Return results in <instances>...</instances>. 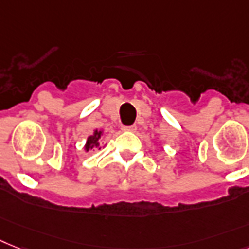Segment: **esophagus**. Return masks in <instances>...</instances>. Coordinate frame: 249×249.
I'll return each instance as SVG.
<instances>
[{
	"label": "esophagus",
	"mask_w": 249,
	"mask_h": 249,
	"mask_svg": "<svg viewBox=\"0 0 249 249\" xmlns=\"http://www.w3.org/2000/svg\"><path fill=\"white\" fill-rule=\"evenodd\" d=\"M121 129L124 131H135L137 130V126L135 125H124Z\"/></svg>",
	"instance_id": "esophagus-1"
}]
</instances>
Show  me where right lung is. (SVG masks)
Segmentation results:
<instances>
[{
  "mask_svg": "<svg viewBox=\"0 0 249 249\" xmlns=\"http://www.w3.org/2000/svg\"><path fill=\"white\" fill-rule=\"evenodd\" d=\"M101 134H102V131L96 130L94 131V134L90 135L89 138H88V141H87V144H86L87 151H89V149L93 148V147H96V148L101 149V147H100Z\"/></svg>",
  "mask_w": 249,
  "mask_h": 249,
  "instance_id": "add662e5",
  "label": "right lung"
}]
</instances>
